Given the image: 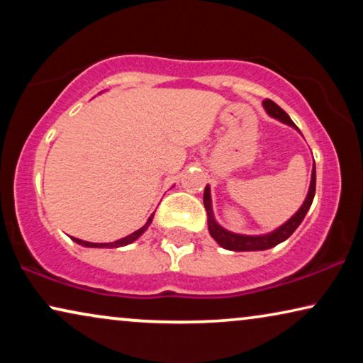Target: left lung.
Instances as JSON below:
<instances>
[{"mask_svg": "<svg viewBox=\"0 0 363 363\" xmlns=\"http://www.w3.org/2000/svg\"><path fill=\"white\" fill-rule=\"evenodd\" d=\"M262 106L269 113L271 117L279 118L281 122L289 123V125L296 127V123L291 121V117L282 111V108L277 106L276 102H272L271 99H266L262 102ZM315 195V165L312 168V178H311V188L309 193H307V198L304 201V205L301 206V210L296 213L294 216L291 218L289 221L284 223L279 230H276L271 235H264V236H242V235H235V233H230L218 225V223L213 220V210H211V198H210V188H205V195H203V203H205L206 213H208V230H210V235L215 238V241L218 245L226 247L230 251H262V250H269V247H274L279 245V242L286 241L292 233L297 230V226L301 225L302 220H304L306 213L309 211V208L312 205V200H314Z\"/></svg>", "mask_w": 363, "mask_h": 363, "instance_id": "obj_1", "label": "left lung"}]
</instances>
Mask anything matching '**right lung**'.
Segmentation results:
<instances>
[{"label":"right lung","mask_w":363,"mask_h":363,"mask_svg":"<svg viewBox=\"0 0 363 363\" xmlns=\"http://www.w3.org/2000/svg\"><path fill=\"white\" fill-rule=\"evenodd\" d=\"M152 218H153V215L148 218V221L145 223V226H142L140 230H137L135 233H132V235H128V236H125V238H122V240H118V241H113V242H89V241H82V240H77V238H72L74 241L77 242V245H82V246H86V247H118V246H125V245H130L132 241H135L138 236L142 235L143 231L147 230L148 226H150V223H152Z\"/></svg>","instance_id":"obj_1"}]
</instances>
